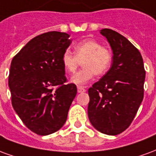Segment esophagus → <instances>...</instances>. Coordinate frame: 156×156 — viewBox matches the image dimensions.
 Returning <instances> with one entry per match:
<instances>
[{
  "mask_svg": "<svg viewBox=\"0 0 156 156\" xmlns=\"http://www.w3.org/2000/svg\"><path fill=\"white\" fill-rule=\"evenodd\" d=\"M83 92H86V89H85L83 87L78 86V93H83Z\"/></svg>",
  "mask_w": 156,
  "mask_h": 156,
  "instance_id": "esophagus-1",
  "label": "esophagus"
}]
</instances>
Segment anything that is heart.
Listing matches in <instances>:
<instances>
[{"instance_id": "1", "label": "heart", "mask_w": 156, "mask_h": 156, "mask_svg": "<svg viewBox=\"0 0 156 156\" xmlns=\"http://www.w3.org/2000/svg\"><path fill=\"white\" fill-rule=\"evenodd\" d=\"M74 51L75 55L69 50H66L62 57V63L65 71L73 73L83 62V68L70 79L71 83L78 86L88 83L95 74H104L111 64L110 51L95 40L90 39L78 42L75 45Z\"/></svg>"}]
</instances>
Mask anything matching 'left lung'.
Masks as SVG:
<instances>
[{"label": "left lung", "mask_w": 156, "mask_h": 156, "mask_svg": "<svg viewBox=\"0 0 156 156\" xmlns=\"http://www.w3.org/2000/svg\"><path fill=\"white\" fill-rule=\"evenodd\" d=\"M113 51L111 68L88 89V115L99 132L116 135L127 129L144 98L145 71L140 52L124 36L102 29Z\"/></svg>", "instance_id": "8db88e82"}]
</instances>
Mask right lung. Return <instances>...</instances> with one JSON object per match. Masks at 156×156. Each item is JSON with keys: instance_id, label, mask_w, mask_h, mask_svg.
<instances>
[{"instance_id": "add662e5", "label": "right lung", "mask_w": 156, "mask_h": 156, "mask_svg": "<svg viewBox=\"0 0 156 156\" xmlns=\"http://www.w3.org/2000/svg\"><path fill=\"white\" fill-rule=\"evenodd\" d=\"M69 37L59 32L41 34L29 41L11 62L12 107L26 126L39 135L51 134L63 126L77 94L76 85L64 83L62 63L72 42Z\"/></svg>"}]
</instances>
